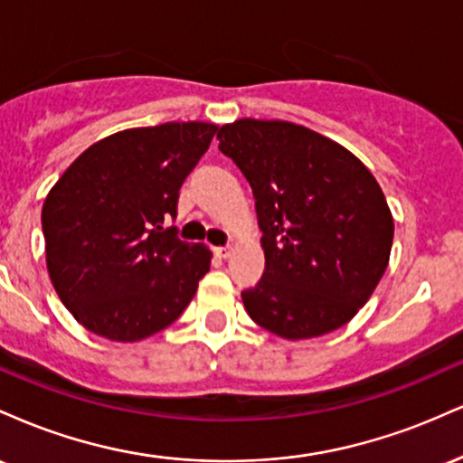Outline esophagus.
Instances as JSON below:
<instances>
[{
	"instance_id": "obj_1",
	"label": "esophagus",
	"mask_w": 463,
	"mask_h": 463,
	"mask_svg": "<svg viewBox=\"0 0 463 463\" xmlns=\"http://www.w3.org/2000/svg\"><path fill=\"white\" fill-rule=\"evenodd\" d=\"M213 252H215V257L217 259H228L231 257V252H232V248L231 246H226V248H213Z\"/></svg>"
}]
</instances>
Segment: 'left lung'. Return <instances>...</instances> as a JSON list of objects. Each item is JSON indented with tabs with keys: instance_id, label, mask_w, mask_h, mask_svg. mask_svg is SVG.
I'll list each match as a JSON object with an SVG mask.
<instances>
[{
	"instance_id": "1",
	"label": "left lung",
	"mask_w": 463,
	"mask_h": 463,
	"mask_svg": "<svg viewBox=\"0 0 463 463\" xmlns=\"http://www.w3.org/2000/svg\"><path fill=\"white\" fill-rule=\"evenodd\" d=\"M220 150L254 194L265 269L243 307L283 339L320 337L353 320L390 263L394 220L364 163L320 132L283 119H237Z\"/></svg>"
}]
</instances>
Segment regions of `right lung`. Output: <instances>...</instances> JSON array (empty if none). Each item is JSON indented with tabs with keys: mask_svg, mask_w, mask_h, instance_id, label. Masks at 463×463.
Listing matches in <instances>:
<instances>
[{
	"mask_svg": "<svg viewBox=\"0 0 463 463\" xmlns=\"http://www.w3.org/2000/svg\"><path fill=\"white\" fill-rule=\"evenodd\" d=\"M217 126L167 121L87 147L43 202L45 261L58 298L87 331L132 344L167 328L211 268L204 243L165 222Z\"/></svg>",
	"mask_w": 463,
	"mask_h": 463,
	"instance_id": "right-lung-1",
	"label": "right lung"
}]
</instances>
